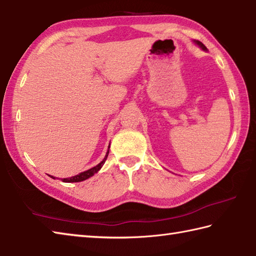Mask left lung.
Returning <instances> with one entry per match:
<instances>
[{
    "label": "left lung",
    "mask_w": 256,
    "mask_h": 256,
    "mask_svg": "<svg viewBox=\"0 0 256 256\" xmlns=\"http://www.w3.org/2000/svg\"><path fill=\"white\" fill-rule=\"evenodd\" d=\"M194 43L196 44V45H199L200 46V48L203 50H206V46L204 45H203L202 43H201V42H199V40H194Z\"/></svg>",
    "instance_id": "left-lung-1"
}]
</instances>
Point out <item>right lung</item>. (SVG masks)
Masks as SVG:
<instances>
[{
	"label": "right lung",
	"mask_w": 256,
	"mask_h": 256,
	"mask_svg": "<svg viewBox=\"0 0 256 256\" xmlns=\"http://www.w3.org/2000/svg\"><path fill=\"white\" fill-rule=\"evenodd\" d=\"M108 154H109V147H108V151H107V154H106V156H105V158L102 159V162H99L96 166H94V168H92V169H90V170H86V171H84V172H80V174H78L77 176H70V178L62 179V182H80V181H84V180H86V179H88V178H90V176H92L94 174H97V172L102 169V166H104V164H105V161H106V159H107V157H108ZM50 178L55 179L54 176H50Z\"/></svg>",
	"instance_id": "1"
}]
</instances>
